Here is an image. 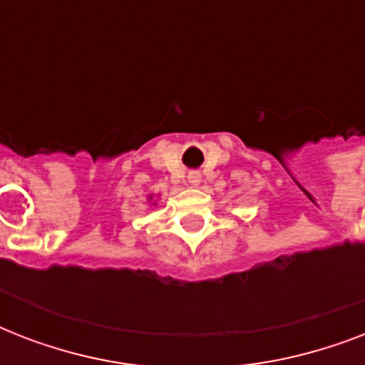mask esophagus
Here are the masks:
<instances>
[{"mask_svg":"<svg viewBox=\"0 0 365 365\" xmlns=\"http://www.w3.org/2000/svg\"><path fill=\"white\" fill-rule=\"evenodd\" d=\"M187 182H189V185H193V187H197V185H199V183H200V174H199V172H189Z\"/></svg>","mask_w":365,"mask_h":365,"instance_id":"esophagus-1","label":"esophagus"}]
</instances>
